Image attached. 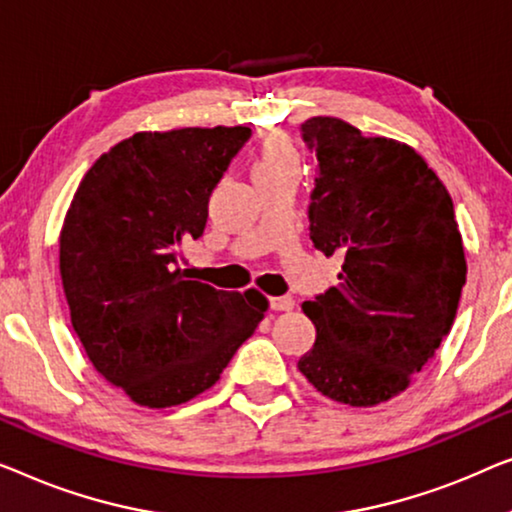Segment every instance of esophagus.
Segmentation results:
<instances>
[{"label":"esophagus","instance_id":"34e87169","mask_svg":"<svg viewBox=\"0 0 512 512\" xmlns=\"http://www.w3.org/2000/svg\"><path fill=\"white\" fill-rule=\"evenodd\" d=\"M269 306L273 308V311H292L294 299L292 297H273V299H269Z\"/></svg>","mask_w":512,"mask_h":512}]
</instances>
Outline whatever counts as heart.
<instances>
[{
    "instance_id": "1",
    "label": "heart",
    "mask_w": 512,
    "mask_h": 512,
    "mask_svg": "<svg viewBox=\"0 0 512 512\" xmlns=\"http://www.w3.org/2000/svg\"><path fill=\"white\" fill-rule=\"evenodd\" d=\"M285 171H299V155L297 150L285 136H266L259 146L255 162H253V178H269L285 174Z\"/></svg>"
}]
</instances>
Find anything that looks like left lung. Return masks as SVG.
<instances>
[{"label": "left lung", "mask_w": 512, "mask_h": 512, "mask_svg": "<svg viewBox=\"0 0 512 512\" xmlns=\"http://www.w3.org/2000/svg\"><path fill=\"white\" fill-rule=\"evenodd\" d=\"M318 160L313 246L343 259L338 285L304 301L315 345L299 359L315 390L350 406L397 397L436 355L466 283L450 192L406 143L331 115L301 122Z\"/></svg>", "instance_id": "8db88e82"}]
</instances>
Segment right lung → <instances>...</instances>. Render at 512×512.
Instances as JSON below:
<instances>
[{"label": "right lung", "mask_w": 512, "mask_h": 512, "mask_svg": "<svg viewBox=\"0 0 512 512\" xmlns=\"http://www.w3.org/2000/svg\"><path fill=\"white\" fill-rule=\"evenodd\" d=\"M248 127L139 132L92 164L60 234L71 325L111 385L148 408L178 406L220 380L255 334L266 299L187 280L178 246L199 239L208 199Z\"/></svg>", "instance_id": "1"}]
</instances>
